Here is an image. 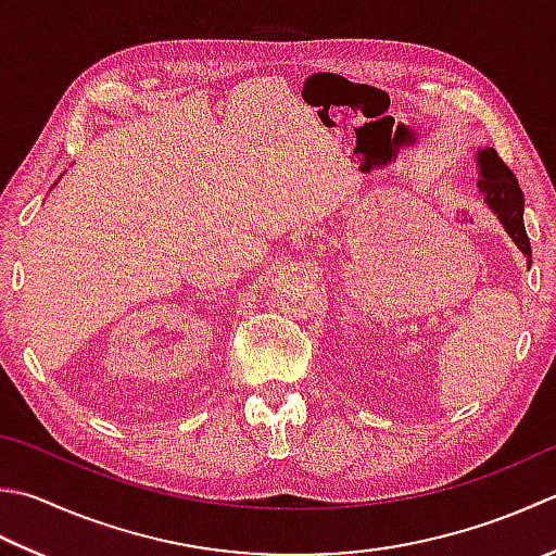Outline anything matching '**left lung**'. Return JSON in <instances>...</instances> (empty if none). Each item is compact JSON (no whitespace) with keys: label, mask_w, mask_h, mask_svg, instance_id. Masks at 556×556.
Listing matches in <instances>:
<instances>
[{"label":"left lung","mask_w":556,"mask_h":556,"mask_svg":"<svg viewBox=\"0 0 556 556\" xmlns=\"http://www.w3.org/2000/svg\"><path fill=\"white\" fill-rule=\"evenodd\" d=\"M477 188H480L484 204L492 210V214H496L498 224L504 226L510 241L526 255L530 267L532 250L523 224V192H520L514 173L506 168V163L498 159L492 147L477 149Z\"/></svg>","instance_id":"1"}]
</instances>
